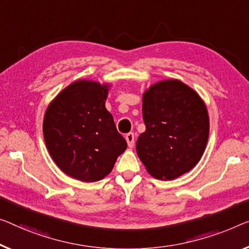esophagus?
I'll use <instances>...</instances> for the list:
<instances>
[{"instance_id": "34e87169", "label": "esophagus", "mask_w": 249, "mask_h": 249, "mask_svg": "<svg viewBox=\"0 0 249 249\" xmlns=\"http://www.w3.org/2000/svg\"><path fill=\"white\" fill-rule=\"evenodd\" d=\"M125 140H126V142H127L128 147H133V146H134L135 136H134V134H133V133H128V134H126Z\"/></svg>"}]
</instances>
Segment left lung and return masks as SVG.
Here are the masks:
<instances>
[{"label":"left lung","mask_w":249,"mask_h":249,"mask_svg":"<svg viewBox=\"0 0 249 249\" xmlns=\"http://www.w3.org/2000/svg\"><path fill=\"white\" fill-rule=\"evenodd\" d=\"M145 132L136 152L146 171L159 180H173L201 159L209 136V115L198 92L178 79L151 85L142 97Z\"/></svg>","instance_id":"8db88e82"}]
</instances>
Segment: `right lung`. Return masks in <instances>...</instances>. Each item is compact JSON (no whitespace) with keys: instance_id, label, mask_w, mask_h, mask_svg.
I'll return each mask as SVG.
<instances>
[{"instance_id":"obj_1","label":"right lung","mask_w":249,"mask_h":249,"mask_svg":"<svg viewBox=\"0 0 249 249\" xmlns=\"http://www.w3.org/2000/svg\"><path fill=\"white\" fill-rule=\"evenodd\" d=\"M110 85L79 79L59 92L43 117V137L62 172L83 182L108 176L127 147L105 107Z\"/></svg>"}]
</instances>
